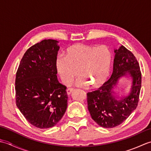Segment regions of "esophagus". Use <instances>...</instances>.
<instances>
[{
	"mask_svg": "<svg viewBox=\"0 0 151 151\" xmlns=\"http://www.w3.org/2000/svg\"><path fill=\"white\" fill-rule=\"evenodd\" d=\"M73 88H68L67 89V95H70V93L73 92Z\"/></svg>",
	"mask_w": 151,
	"mask_h": 151,
	"instance_id": "1",
	"label": "esophagus"
}]
</instances>
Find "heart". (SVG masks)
<instances>
[{
  "label": "heart",
  "instance_id": "b5f03b06",
  "mask_svg": "<svg viewBox=\"0 0 151 151\" xmlns=\"http://www.w3.org/2000/svg\"><path fill=\"white\" fill-rule=\"evenodd\" d=\"M112 54L106 46L76 44L67 48L65 56H58L55 67L64 84L71 83L78 71L82 77L76 82L78 87L91 84L97 88L106 81L111 70Z\"/></svg>",
  "mask_w": 151,
  "mask_h": 151
}]
</instances>
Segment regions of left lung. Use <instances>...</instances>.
<instances>
[{"label":"left lung","instance_id":"8db88e82","mask_svg":"<svg viewBox=\"0 0 151 151\" xmlns=\"http://www.w3.org/2000/svg\"><path fill=\"white\" fill-rule=\"evenodd\" d=\"M114 52L110 78L97 90L87 93L88 108L91 118L104 128L117 127L129 117L137 106L142 87V73L134 54L123 45ZM127 74L132 78L130 93L126 97L119 98L114 89L119 78Z\"/></svg>","mask_w":151,"mask_h":151}]
</instances>
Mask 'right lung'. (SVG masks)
Returning <instances> with one entry per match:
<instances>
[{
  "label": "right lung",
  "mask_w": 151,
  "mask_h": 151,
  "mask_svg": "<svg viewBox=\"0 0 151 151\" xmlns=\"http://www.w3.org/2000/svg\"><path fill=\"white\" fill-rule=\"evenodd\" d=\"M58 43L44 40L30 47L16 73V105L26 119L39 129L55 126L67 107V87L56 76Z\"/></svg>",
  "instance_id": "right-lung-1"
}]
</instances>
